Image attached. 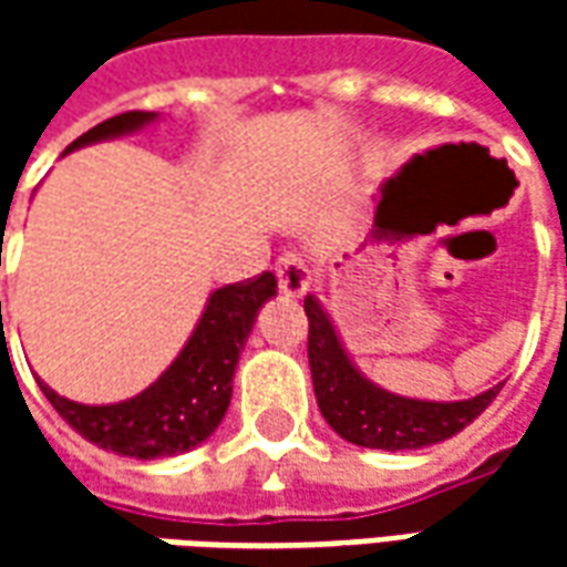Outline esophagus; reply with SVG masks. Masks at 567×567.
Returning <instances> with one entry per match:
<instances>
[{"label": "esophagus", "mask_w": 567, "mask_h": 567, "mask_svg": "<svg viewBox=\"0 0 567 567\" xmlns=\"http://www.w3.org/2000/svg\"><path fill=\"white\" fill-rule=\"evenodd\" d=\"M276 279H279V291L288 297L307 295L312 285V270L297 251H285L282 258L276 260Z\"/></svg>", "instance_id": "esophagus-1"}]
</instances>
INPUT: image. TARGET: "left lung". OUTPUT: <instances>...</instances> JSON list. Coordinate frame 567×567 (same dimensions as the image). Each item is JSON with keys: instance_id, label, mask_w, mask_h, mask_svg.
Segmentation results:
<instances>
[{"instance_id": "left-lung-1", "label": "left lung", "mask_w": 567, "mask_h": 567, "mask_svg": "<svg viewBox=\"0 0 567 567\" xmlns=\"http://www.w3.org/2000/svg\"><path fill=\"white\" fill-rule=\"evenodd\" d=\"M303 309L309 319V370L321 416L355 446L401 452L450 440L471 425L501 392V385H495L476 398L446 404L385 392L352 364L331 316L321 309L319 300L307 295Z\"/></svg>"}]
</instances>
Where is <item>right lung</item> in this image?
Masks as SVG:
<instances>
[{"label":"right lung","mask_w":567,"mask_h":567,"mask_svg":"<svg viewBox=\"0 0 567 567\" xmlns=\"http://www.w3.org/2000/svg\"><path fill=\"white\" fill-rule=\"evenodd\" d=\"M154 121H157V112H124L87 130L66 151L127 136ZM270 297H276L272 272L212 291L197 328L187 337L185 349L145 392L130 401L91 406L69 401L42 380H39V389L56 413L100 450H112L130 458H163V455L194 450L221 425L224 413L230 406V394H234L239 352L246 349L258 309Z\"/></svg>","instance_id":"right-lung-1"}]
</instances>
